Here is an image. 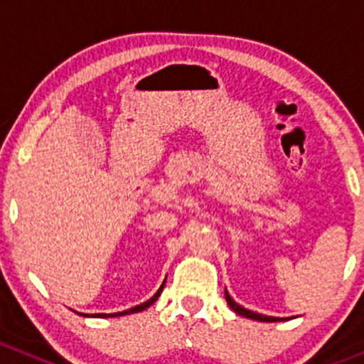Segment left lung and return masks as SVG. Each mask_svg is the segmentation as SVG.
<instances>
[{
    "instance_id": "left-lung-1",
    "label": "left lung",
    "mask_w": 364,
    "mask_h": 364,
    "mask_svg": "<svg viewBox=\"0 0 364 364\" xmlns=\"http://www.w3.org/2000/svg\"><path fill=\"white\" fill-rule=\"evenodd\" d=\"M224 296H226V301H228L230 309H232L233 312H237L239 316H244V318H250V320H255V321H267V323H271V321L284 320V318H274V316H266V314H259V312L247 311V309H244L242 305L235 304V301L232 300V296H230L226 291H224Z\"/></svg>"
}]
</instances>
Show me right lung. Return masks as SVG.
<instances>
[{
	"label": "right lung",
	"instance_id": "1",
	"mask_svg": "<svg viewBox=\"0 0 364 364\" xmlns=\"http://www.w3.org/2000/svg\"><path fill=\"white\" fill-rule=\"evenodd\" d=\"M163 285H165V282H163L161 287H159V289L156 291V294L151 298V300L144 301V304H140V305H136V307L127 309V311H122V312H111V314H95V316H97V318H117V316H125V314H132V312H141V311H145V309L151 307V305L154 304L156 300H158V296H159V294H161V291H163Z\"/></svg>",
	"mask_w": 364,
	"mask_h": 364
}]
</instances>
